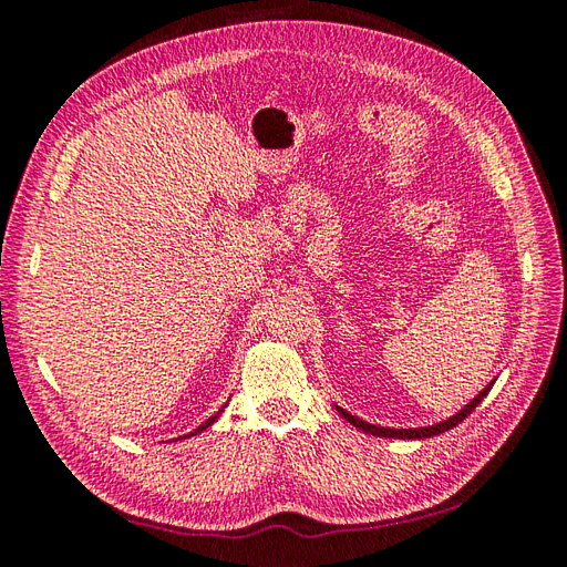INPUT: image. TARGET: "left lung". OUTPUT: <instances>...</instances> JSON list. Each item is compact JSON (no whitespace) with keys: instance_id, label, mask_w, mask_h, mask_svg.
I'll return each mask as SVG.
<instances>
[{"instance_id":"left-lung-1","label":"left lung","mask_w":567,"mask_h":567,"mask_svg":"<svg viewBox=\"0 0 567 567\" xmlns=\"http://www.w3.org/2000/svg\"><path fill=\"white\" fill-rule=\"evenodd\" d=\"M492 385H494V381L492 383H487L485 385V390H480V394H475V398L463 406L461 411H456L454 416H450L447 421H440V423H433V425H423V427H383V425H373V423H367V421H362V419H357V416H352L350 411H346L342 406H338L336 404V411L338 414L346 419L348 423H352L354 427H359V431H364V433H369V435H375V437H394V440H423V437H433V435H440V433H444V431H452L454 425H458L463 419H466L471 411L483 402L485 398H487V392L492 390Z\"/></svg>"}]
</instances>
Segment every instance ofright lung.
Instances as JSON below:
<instances>
[{"label":"right lung","mask_w":567,"mask_h":567,"mask_svg":"<svg viewBox=\"0 0 567 567\" xmlns=\"http://www.w3.org/2000/svg\"><path fill=\"white\" fill-rule=\"evenodd\" d=\"M225 406H227V404H225ZM225 406H221V409L217 411V414H215V416H210L208 421H205V423H200V425L196 427V431H194V433H188V435H182V437H177V440H186V437H194V435L203 433V431H205V427H210V425H213V423H215V421H217V419L221 416V411H225ZM177 440H175V442H177Z\"/></svg>","instance_id":"obj_1"}]
</instances>
